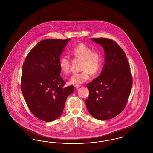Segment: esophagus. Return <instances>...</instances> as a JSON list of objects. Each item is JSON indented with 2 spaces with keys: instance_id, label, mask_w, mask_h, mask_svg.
<instances>
[{
  "instance_id": "obj_1",
  "label": "esophagus",
  "mask_w": 153,
  "mask_h": 153,
  "mask_svg": "<svg viewBox=\"0 0 153 153\" xmlns=\"http://www.w3.org/2000/svg\"><path fill=\"white\" fill-rule=\"evenodd\" d=\"M81 87V85H79V84H77V85H74V87L76 88H80Z\"/></svg>"
}]
</instances>
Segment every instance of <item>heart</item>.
<instances>
[{"label":"heart","instance_id":"heart-1","mask_svg":"<svg viewBox=\"0 0 153 153\" xmlns=\"http://www.w3.org/2000/svg\"><path fill=\"white\" fill-rule=\"evenodd\" d=\"M74 56L82 60L80 73H74L70 79L72 84H80L90 78L91 74L97 75L100 72L103 65V56L99 51L93 49L85 44H81L74 46L71 51ZM59 68L62 73L66 76L71 72V65L68 58L65 56L59 58Z\"/></svg>","mask_w":153,"mask_h":153}]
</instances>
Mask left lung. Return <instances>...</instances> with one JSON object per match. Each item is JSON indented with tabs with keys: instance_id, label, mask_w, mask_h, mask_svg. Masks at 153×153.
<instances>
[{
	"instance_id": "1",
	"label": "left lung",
	"mask_w": 153,
	"mask_h": 153,
	"mask_svg": "<svg viewBox=\"0 0 153 153\" xmlns=\"http://www.w3.org/2000/svg\"><path fill=\"white\" fill-rule=\"evenodd\" d=\"M91 40L104 48L105 64L100 74L87 85L89 95L85 104L92 117L108 120L119 115L126 107L132 78L126 54L117 42L104 38Z\"/></svg>"
}]
</instances>
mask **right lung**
<instances>
[{"label": "right lung", "instance_id": "right-lung-1", "mask_svg": "<svg viewBox=\"0 0 153 153\" xmlns=\"http://www.w3.org/2000/svg\"><path fill=\"white\" fill-rule=\"evenodd\" d=\"M71 39L40 41L30 51L22 66L21 91L31 112L52 122L60 117L68 96L74 92L60 76L59 61Z\"/></svg>", "mask_w": 153, "mask_h": 153}]
</instances>
